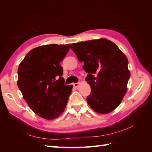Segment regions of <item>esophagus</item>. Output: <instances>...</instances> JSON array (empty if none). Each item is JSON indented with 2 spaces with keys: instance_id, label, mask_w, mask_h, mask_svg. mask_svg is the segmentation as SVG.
<instances>
[{
  "instance_id": "esophagus-1",
  "label": "esophagus",
  "mask_w": 152,
  "mask_h": 152,
  "mask_svg": "<svg viewBox=\"0 0 152 152\" xmlns=\"http://www.w3.org/2000/svg\"><path fill=\"white\" fill-rule=\"evenodd\" d=\"M80 85V82H76V83L73 84V86L75 87H78Z\"/></svg>"
}]
</instances>
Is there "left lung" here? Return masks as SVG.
Returning <instances> with one entry per match:
<instances>
[{
	"label": "left lung",
	"instance_id": "1",
	"mask_svg": "<svg viewBox=\"0 0 152 152\" xmlns=\"http://www.w3.org/2000/svg\"><path fill=\"white\" fill-rule=\"evenodd\" d=\"M70 48L88 73L85 80L91 91L87 103L98 113L111 112L121 103L131 76L126 55L105 39L72 44Z\"/></svg>",
	"mask_w": 152,
	"mask_h": 152
}]
</instances>
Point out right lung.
<instances>
[{"label":"right lung","instance_id":"1","mask_svg":"<svg viewBox=\"0 0 152 152\" xmlns=\"http://www.w3.org/2000/svg\"><path fill=\"white\" fill-rule=\"evenodd\" d=\"M70 44H49L31 49L18 70V86L25 102L39 116L58 117L65 109L73 86L65 84L59 65Z\"/></svg>","mask_w":152,"mask_h":152}]
</instances>
